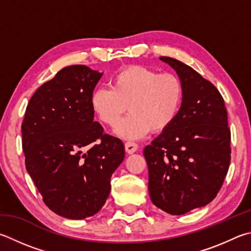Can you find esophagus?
<instances>
[{
  "label": "esophagus",
  "instance_id": "34e87169",
  "mask_svg": "<svg viewBox=\"0 0 251 251\" xmlns=\"http://www.w3.org/2000/svg\"><path fill=\"white\" fill-rule=\"evenodd\" d=\"M138 149V145L133 141H126L125 143V150L127 153H134Z\"/></svg>",
  "mask_w": 251,
  "mask_h": 251
}]
</instances>
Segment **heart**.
<instances>
[{
  "mask_svg": "<svg viewBox=\"0 0 251 251\" xmlns=\"http://www.w3.org/2000/svg\"><path fill=\"white\" fill-rule=\"evenodd\" d=\"M111 89L98 88L91 105L100 121L116 125L115 133L124 139H138L161 133L175 123L184 101V83L175 72H159L144 66H128L111 78Z\"/></svg>",
  "mask_w": 251,
  "mask_h": 251,
  "instance_id": "heart-1",
  "label": "heart"
}]
</instances>
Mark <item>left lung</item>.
<instances>
[{
    "instance_id": "left-lung-1",
    "label": "left lung",
    "mask_w": 251,
    "mask_h": 251,
    "mask_svg": "<svg viewBox=\"0 0 251 251\" xmlns=\"http://www.w3.org/2000/svg\"><path fill=\"white\" fill-rule=\"evenodd\" d=\"M184 83L175 123L144 149L152 203L182 215L212 201L230 163V128L224 99L215 85L176 59L160 57Z\"/></svg>"
}]
</instances>
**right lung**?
I'll use <instances>...</instances> for the list:
<instances>
[{
    "label": "right lung",
    "instance_id": "add662e5",
    "mask_svg": "<svg viewBox=\"0 0 251 251\" xmlns=\"http://www.w3.org/2000/svg\"><path fill=\"white\" fill-rule=\"evenodd\" d=\"M101 76L83 65L63 68L36 90L22 123L27 172L44 203L71 220L102 208L125 157L122 140L93 121L91 97Z\"/></svg>",
    "mask_w": 251,
    "mask_h": 251
}]
</instances>
